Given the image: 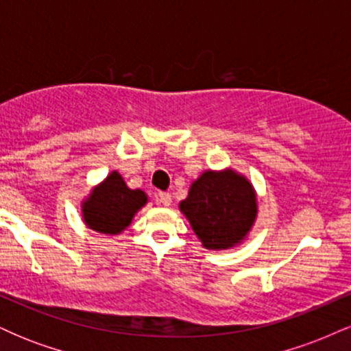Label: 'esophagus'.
<instances>
[{
    "mask_svg": "<svg viewBox=\"0 0 351 351\" xmlns=\"http://www.w3.org/2000/svg\"><path fill=\"white\" fill-rule=\"evenodd\" d=\"M158 203L163 204V206H170L171 204L170 193H158Z\"/></svg>",
    "mask_w": 351,
    "mask_h": 351,
    "instance_id": "esophagus-1",
    "label": "esophagus"
}]
</instances>
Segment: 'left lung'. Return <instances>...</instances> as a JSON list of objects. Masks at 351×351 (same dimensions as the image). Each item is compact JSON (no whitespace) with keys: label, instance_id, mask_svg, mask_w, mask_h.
<instances>
[{"label":"left lung","instance_id":"1","mask_svg":"<svg viewBox=\"0 0 351 351\" xmlns=\"http://www.w3.org/2000/svg\"><path fill=\"white\" fill-rule=\"evenodd\" d=\"M180 211L204 247L224 251L247 237L257 217V195L251 181L232 168L206 170L191 183Z\"/></svg>","mask_w":351,"mask_h":351}]
</instances>
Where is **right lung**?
Masks as SVG:
<instances>
[{"label": "right lung", "instance_id": "right-lung-1", "mask_svg": "<svg viewBox=\"0 0 351 351\" xmlns=\"http://www.w3.org/2000/svg\"><path fill=\"white\" fill-rule=\"evenodd\" d=\"M147 203V193L130 189L119 171H112L97 186L92 188L80 208L88 229L100 234L117 236L130 226L134 216Z\"/></svg>", "mask_w": 351, "mask_h": 351}]
</instances>
